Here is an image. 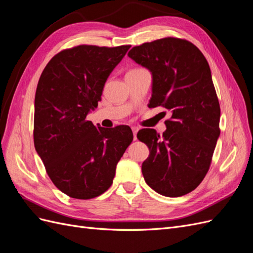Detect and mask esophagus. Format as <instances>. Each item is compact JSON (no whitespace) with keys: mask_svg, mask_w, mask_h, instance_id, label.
I'll return each mask as SVG.
<instances>
[{"mask_svg":"<svg viewBox=\"0 0 253 253\" xmlns=\"http://www.w3.org/2000/svg\"><path fill=\"white\" fill-rule=\"evenodd\" d=\"M132 131H133V135H134V140H136L137 139V132H138V128L133 126L132 127Z\"/></svg>","mask_w":253,"mask_h":253,"instance_id":"1","label":"esophagus"}]
</instances>
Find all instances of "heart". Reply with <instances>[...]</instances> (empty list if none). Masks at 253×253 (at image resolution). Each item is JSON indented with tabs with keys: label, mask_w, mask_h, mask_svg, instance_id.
Instances as JSON below:
<instances>
[{
	"label": "heart",
	"mask_w": 253,
	"mask_h": 253,
	"mask_svg": "<svg viewBox=\"0 0 253 253\" xmlns=\"http://www.w3.org/2000/svg\"><path fill=\"white\" fill-rule=\"evenodd\" d=\"M138 71H141V70H139V68H138V70H133V71H129L128 73H132V72H138Z\"/></svg>",
	"instance_id": "obj_1"
}]
</instances>
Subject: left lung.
<instances>
[{
  "label": "left lung",
  "mask_w": 253,
  "mask_h": 253,
  "mask_svg": "<svg viewBox=\"0 0 253 253\" xmlns=\"http://www.w3.org/2000/svg\"><path fill=\"white\" fill-rule=\"evenodd\" d=\"M127 56L152 75L149 106L162 105L171 112L162 136L154 128L137 134L150 150L141 166L144 180L164 196L185 195L208 172L220 133L209 64L194 44L176 38L143 43Z\"/></svg>",
  "instance_id": "1"
}]
</instances>
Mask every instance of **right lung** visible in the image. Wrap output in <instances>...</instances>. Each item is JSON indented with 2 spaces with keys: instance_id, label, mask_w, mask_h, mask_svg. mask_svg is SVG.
Wrapping results in <instances>:
<instances>
[{
  "instance_id": "add662e5",
  "label": "right lung",
  "mask_w": 253,
  "mask_h": 253,
  "mask_svg": "<svg viewBox=\"0 0 253 253\" xmlns=\"http://www.w3.org/2000/svg\"><path fill=\"white\" fill-rule=\"evenodd\" d=\"M129 47L65 49L49 61L38 82L35 148L53 185L73 198L89 200L104 193L133 140L127 126L104 128L85 120Z\"/></svg>"
}]
</instances>
